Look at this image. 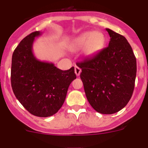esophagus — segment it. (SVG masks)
<instances>
[{"mask_svg": "<svg viewBox=\"0 0 148 148\" xmlns=\"http://www.w3.org/2000/svg\"><path fill=\"white\" fill-rule=\"evenodd\" d=\"M74 71H75L76 75H77V76H79L80 75V73H81V71H82V70H81V69L79 68L78 66H76L74 67Z\"/></svg>", "mask_w": 148, "mask_h": 148, "instance_id": "34e87169", "label": "esophagus"}]
</instances>
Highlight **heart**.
Returning a JSON list of instances; mask_svg holds the SVG:
<instances>
[{
    "mask_svg": "<svg viewBox=\"0 0 148 148\" xmlns=\"http://www.w3.org/2000/svg\"><path fill=\"white\" fill-rule=\"evenodd\" d=\"M104 35L100 32H85L72 41L71 48L78 51L84 48L86 56H93L103 48L104 45Z\"/></svg>",
    "mask_w": 148,
    "mask_h": 148,
    "instance_id": "heart-1",
    "label": "heart"
}]
</instances>
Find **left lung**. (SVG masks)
I'll list each match as a JSON object with an SVG mask.
<instances>
[{
    "label": "left lung",
    "instance_id": "8db88e82",
    "mask_svg": "<svg viewBox=\"0 0 148 148\" xmlns=\"http://www.w3.org/2000/svg\"><path fill=\"white\" fill-rule=\"evenodd\" d=\"M108 46L79 63L80 78L87 100L103 114H112L125 107L132 95L137 61L132 48L121 34L106 29Z\"/></svg>",
    "mask_w": 148,
    "mask_h": 148
}]
</instances>
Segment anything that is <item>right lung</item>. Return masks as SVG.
<instances>
[{
	"label": "right lung",
	"mask_w": 148,
	"mask_h": 148,
	"mask_svg": "<svg viewBox=\"0 0 148 148\" xmlns=\"http://www.w3.org/2000/svg\"><path fill=\"white\" fill-rule=\"evenodd\" d=\"M31 33L20 42L12 56L11 82L17 100L32 115L48 117L56 114L64 103L70 84L77 78L74 66L63 71L53 63L40 61L32 52Z\"/></svg>",
	"instance_id": "obj_1"
}]
</instances>
